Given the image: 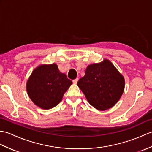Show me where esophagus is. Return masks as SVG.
Instances as JSON below:
<instances>
[{
  "label": "esophagus",
  "instance_id": "1",
  "mask_svg": "<svg viewBox=\"0 0 152 152\" xmlns=\"http://www.w3.org/2000/svg\"><path fill=\"white\" fill-rule=\"evenodd\" d=\"M77 81H78V78H76V79H75V80H72V82L74 83H75V84H76L77 83Z\"/></svg>",
  "mask_w": 152,
  "mask_h": 152
}]
</instances>
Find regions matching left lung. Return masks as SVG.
I'll return each mask as SVG.
<instances>
[{"instance_id":"left-lung-1","label":"left lung","mask_w":152,"mask_h":152,"mask_svg":"<svg viewBox=\"0 0 152 152\" xmlns=\"http://www.w3.org/2000/svg\"><path fill=\"white\" fill-rule=\"evenodd\" d=\"M89 104L100 111L115 105L124 92V79L107 59L87 66L86 75L77 82Z\"/></svg>"}]
</instances>
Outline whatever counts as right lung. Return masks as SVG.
Here are the masks:
<instances>
[{"label":"right lung","instance_id":"add662e5","mask_svg":"<svg viewBox=\"0 0 152 152\" xmlns=\"http://www.w3.org/2000/svg\"><path fill=\"white\" fill-rule=\"evenodd\" d=\"M72 83L56 64L38 66L26 84L28 96L39 107L49 109L61 101L63 94Z\"/></svg>","mask_w":152,"mask_h":152}]
</instances>
